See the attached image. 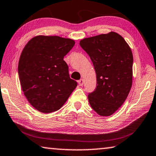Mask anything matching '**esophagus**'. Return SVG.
<instances>
[{"instance_id":"1","label":"esophagus","mask_w":156,"mask_h":156,"mask_svg":"<svg viewBox=\"0 0 156 156\" xmlns=\"http://www.w3.org/2000/svg\"><path fill=\"white\" fill-rule=\"evenodd\" d=\"M78 84L80 86H83L84 84V80L83 79H80V80H78Z\"/></svg>"}]
</instances>
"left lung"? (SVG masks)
I'll list each match as a JSON object with an SVG mask.
<instances>
[{"instance_id":"8db88e82","label":"left lung","mask_w":156,"mask_h":156,"mask_svg":"<svg viewBox=\"0 0 156 156\" xmlns=\"http://www.w3.org/2000/svg\"><path fill=\"white\" fill-rule=\"evenodd\" d=\"M80 46L90 57L96 74L97 86L88 95L91 107L101 116L112 115L122 105L131 88V49L115 32L83 39Z\"/></svg>"}]
</instances>
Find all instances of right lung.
I'll return each instance as SVG.
<instances>
[{
  "label": "right lung",
  "instance_id": "obj_1",
  "mask_svg": "<svg viewBox=\"0 0 156 156\" xmlns=\"http://www.w3.org/2000/svg\"><path fill=\"white\" fill-rule=\"evenodd\" d=\"M74 44L70 39L39 35L24 47L19 62V80L24 95L39 112L58 110L77 86L64 60Z\"/></svg>",
  "mask_w": 156,
  "mask_h": 156
}]
</instances>
